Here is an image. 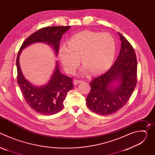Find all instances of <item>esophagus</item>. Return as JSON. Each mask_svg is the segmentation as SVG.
Returning a JSON list of instances; mask_svg holds the SVG:
<instances>
[{"label": "esophagus", "mask_w": 155, "mask_h": 155, "mask_svg": "<svg viewBox=\"0 0 155 155\" xmlns=\"http://www.w3.org/2000/svg\"><path fill=\"white\" fill-rule=\"evenodd\" d=\"M82 81L81 80H74V84H75V85H76V84H78V83H80V82H81Z\"/></svg>", "instance_id": "34e87169"}]
</instances>
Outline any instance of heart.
<instances>
[{
	"instance_id": "obj_1",
	"label": "heart",
	"mask_w": 155,
	"mask_h": 155,
	"mask_svg": "<svg viewBox=\"0 0 155 155\" xmlns=\"http://www.w3.org/2000/svg\"><path fill=\"white\" fill-rule=\"evenodd\" d=\"M116 50L115 40L108 33L89 31L74 35L67 45H61L58 57L65 71L73 74L81 62L84 64L81 74L90 71L93 74L102 73L112 64Z\"/></svg>"
}]
</instances>
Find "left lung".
<instances>
[{"mask_svg": "<svg viewBox=\"0 0 155 155\" xmlns=\"http://www.w3.org/2000/svg\"><path fill=\"white\" fill-rule=\"evenodd\" d=\"M121 50L115 63L105 74L91 82L86 101L87 107L96 114L115 113L129 101L137 84V59L133 47L118 32Z\"/></svg>", "mask_w": 155, "mask_h": 155, "instance_id": "8db88e82", "label": "left lung"}]
</instances>
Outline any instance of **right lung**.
<instances>
[{
  "instance_id": "obj_1",
  "label": "right lung",
  "mask_w": 155,
  "mask_h": 155,
  "mask_svg": "<svg viewBox=\"0 0 155 155\" xmlns=\"http://www.w3.org/2000/svg\"><path fill=\"white\" fill-rule=\"evenodd\" d=\"M71 26H51L40 29L31 35L22 44L16 58L17 81L27 104L35 112L44 115L57 114L64 107L63 102L68 93L73 88L71 77L62 74L56 61L55 68L50 79L45 84L36 86L23 74L19 64L22 50L35 43H44L50 46L56 56L62 35Z\"/></svg>"
}]
</instances>
